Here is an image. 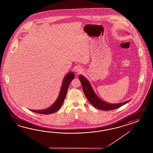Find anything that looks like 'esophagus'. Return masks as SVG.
<instances>
[{
  "instance_id": "1",
  "label": "esophagus",
  "mask_w": 153,
  "mask_h": 153,
  "mask_svg": "<svg viewBox=\"0 0 153 153\" xmlns=\"http://www.w3.org/2000/svg\"><path fill=\"white\" fill-rule=\"evenodd\" d=\"M75 71H76V72H77L78 74H79V73H81V72L83 71V70H82V68H81V67H77V68H76Z\"/></svg>"
}]
</instances>
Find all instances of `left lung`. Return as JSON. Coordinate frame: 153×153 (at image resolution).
Segmentation results:
<instances>
[{
    "label": "left lung",
    "instance_id": "8db88e82",
    "mask_svg": "<svg viewBox=\"0 0 153 153\" xmlns=\"http://www.w3.org/2000/svg\"><path fill=\"white\" fill-rule=\"evenodd\" d=\"M79 79L82 84V88L86 98L90 102V103L92 104L94 107L99 109L103 111H110L116 109L117 108L120 107L123 105L127 103L131 100L124 102L123 103L112 104L107 102L106 101L102 100L97 96L96 93L94 91L91 84L84 76L80 75L79 76Z\"/></svg>",
    "mask_w": 153,
    "mask_h": 153
}]
</instances>
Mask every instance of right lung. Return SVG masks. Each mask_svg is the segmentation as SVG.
<instances>
[{
    "instance_id": "1",
    "label": "right lung",
    "mask_w": 153,
    "mask_h": 153,
    "mask_svg": "<svg viewBox=\"0 0 153 153\" xmlns=\"http://www.w3.org/2000/svg\"><path fill=\"white\" fill-rule=\"evenodd\" d=\"M74 78H75V74L73 72H68L65 75V77L63 78V82L62 83L59 95L57 97V98L56 99V101L49 108H46L45 109H42V110L30 109V111H31L32 112H35L36 113L42 114H49L57 111L61 107L63 101L65 100V98L67 94L68 87L70 82Z\"/></svg>"
}]
</instances>
